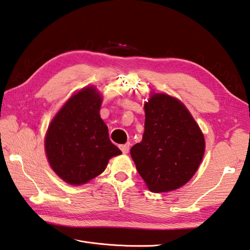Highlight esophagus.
I'll return each mask as SVG.
<instances>
[{
    "label": "esophagus",
    "instance_id": "esophagus-1",
    "mask_svg": "<svg viewBox=\"0 0 250 250\" xmlns=\"http://www.w3.org/2000/svg\"><path fill=\"white\" fill-rule=\"evenodd\" d=\"M120 149L122 150V152H123L124 154L128 153V151H129V144H126V145H121V146H120Z\"/></svg>",
    "mask_w": 250,
    "mask_h": 250
}]
</instances>
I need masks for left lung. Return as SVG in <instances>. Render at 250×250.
I'll return each mask as SVG.
<instances>
[{
    "label": "left lung",
    "mask_w": 250,
    "mask_h": 250,
    "mask_svg": "<svg viewBox=\"0 0 250 250\" xmlns=\"http://www.w3.org/2000/svg\"><path fill=\"white\" fill-rule=\"evenodd\" d=\"M142 140L130 149L139 175L150 191L176 190L189 181L200 166L205 140L182 103L153 94L145 104Z\"/></svg>",
    "instance_id": "left-lung-1"
}]
</instances>
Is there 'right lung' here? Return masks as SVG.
Returning <instances> with one entry per match:
<instances>
[{
  "mask_svg": "<svg viewBox=\"0 0 250 250\" xmlns=\"http://www.w3.org/2000/svg\"><path fill=\"white\" fill-rule=\"evenodd\" d=\"M100 105V95L94 87H86L71 97L48 127L45 151L50 167L70 185L94 179L112 156L122 153L109 139Z\"/></svg>",
  "mask_w": 250,
  "mask_h": 250,
  "instance_id": "obj_1",
  "label": "right lung"
}]
</instances>
